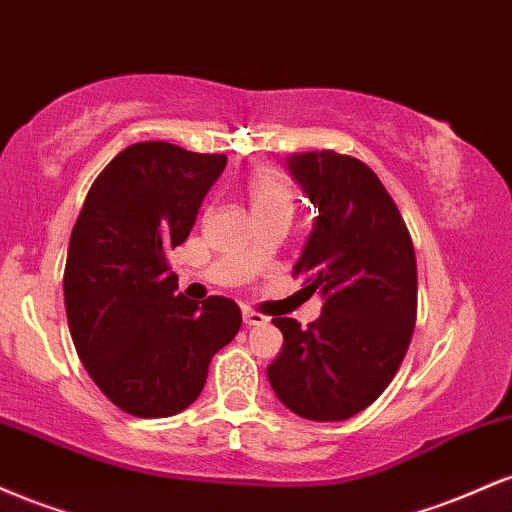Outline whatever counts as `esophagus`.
Here are the masks:
<instances>
[{"mask_svg": "<svg viewBox=\"0 0 512 512\" xmlns=\"http://www.w3.org/2000/svg\"><path fill=\"white\" fill-rule=\"evenodd\" d=\"M267 320L269 317H264V315H260V313H255V310H250V308H245L243 310V322L248 327H257V325H267Z\"/></svg>", "mask_w": 512, "mask_h": 512, "instance_id": "esophagus-1", "label": "esophagus"}]
</instances>
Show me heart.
Wrapping results in <instances>:
<instances>
[{
  "mask_svg": "<svg viewBox=\"0 0 512 512\" xmlns=\"http://www.w3.org/2000/svg\"><path fill=\"white\" fill-rule=\"evenodd\" d=\"M245 199H248L252 216L260 214H289L293 211L291 182L276 170H260L245 182Z\"/></svg>",
  "mask_w": 512,
  "mask_h": 512,
  "instance_id": "obj_1",
  "label": "heart"
}]
</instances>
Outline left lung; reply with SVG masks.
Instances as JSON below:
<instances>
[{
	"label": "left lung",
	"instance_id": "1",
	"mask_svg": "<svg viewBox=\"0 0 512 512\" xmlns=\"http://www.w3.org/2000/svg\"><path fill=\"white\" fill-rule=\"evenodd\" d=\"M317 209L293 274L320 293L301 330L274 317L284 346L267 366L274 395L310 421H344L375 402L402 363L416 322V257L397 204L366 163L332 149L286 158Z\"/></svg>",
	"mask_w": 512,
	"mask_h": 512
}]
</instances>
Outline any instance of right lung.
Returning a JSON list of instances; mask_svg holds the SVG:
<instances>
[{
    "label": "right lung",
    "mask_w": 512,
    "mask_h": 512,
    "mask_svg": "<svg viewBox=\"0 0 512 512\" xmlns=\"http://www.w3.org/2000/svg\"><path fill=\"white\" fill-rule=\"evenodd\" d=\"M226 161L168 142L127 146L74 223L64 267L69 332L93 383L132 416L163 419L190 407L211 356L243 322L231 298L187 301L166 262Z\"/></svg>",
    "instance_id": "right-lung-1"
}]
</instances>
